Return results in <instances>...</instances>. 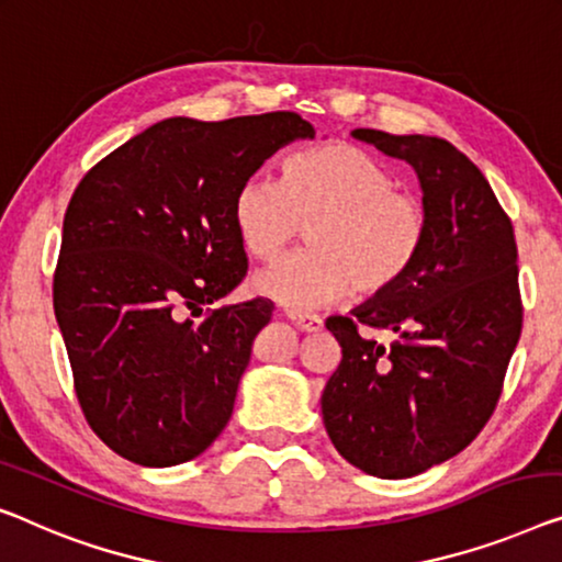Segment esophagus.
Returning <instances> with one entry per match:
<instances>
[{
    "mask_svg": "<svg viewBox=\"0 0 562 562\" xmlns=\"http://www.w3.org/2000/svg\"><path fill=\"white\" fill-rule=\"evenodd\" d=\"M288 321L295 325L300 333H317L323 328V321L317 315H300V313H288Z\"/></svg>",
    "mask_w": 562,
    "mask_h": 562,
    "instance_id": "obj_1",
    "label": "esophagus"
}]
</instances>
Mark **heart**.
<instances>
[{"instance_id": "obj_1", "label": "heart", "mask_w": 562, "mask_h": 562, "mask_svg": "<svg viewBox=\"0 0 562 562\" xmlns=\"http://www.w3.org/2000/svg\"><path fill=\"white\" fill-rule=\"evenodd\" d=\"M232 220L259 262L278 259L307 224V245L255 278L259 295L288 307H321L386 295L414 270L426 239L422 199L396 189L379 158L353 144L300 150L282 181L252 173L239 183Z\"/></svg>"}]
</instances>
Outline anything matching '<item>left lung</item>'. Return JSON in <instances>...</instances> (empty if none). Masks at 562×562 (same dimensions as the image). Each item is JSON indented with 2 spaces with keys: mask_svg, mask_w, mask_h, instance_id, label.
<instances>
[{
  "mask_svg": "<svg viewBox=\"0 0 562 562\" xmlns=\"http://www.w3.org/2000/svg\"><path fill=\"white\" fill-rule=\"evenodd\" d=\"M353 136L414 166L426 239L404 282L325 323L342 358L325 383L323 424L350 464L404 480L459 454L495 414L522 333L517 245L487 179L449 140ZM363 327L389 329L394 342Z\"/></svg>",
  "mask_w": 562,
  "mask_h": 562,
  "instance_id": "obj_1",
  "label": "left lung"
}]
</instances>
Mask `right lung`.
<instances>
[{
  "mask_svg": "<svg viewBox=\"0 0 562 562\" xmlns=\"http://www.w3.org/2000/svg\"><path fill=\"white\" fill-rule=\"evenodd\" d=\"M295 138L297 113L166 119L98 161L75 189L53 280L80 408L115 454L173 467L227 426L265 297L209 310L247 274L232 220L239 183ZM204 314L199 324L186 313Z\"/></svg>",
  "mask_w": 562,
  "mask_h": 562,
  "instance_id": "1",
  "label": "right lung"
}]
</instances>
